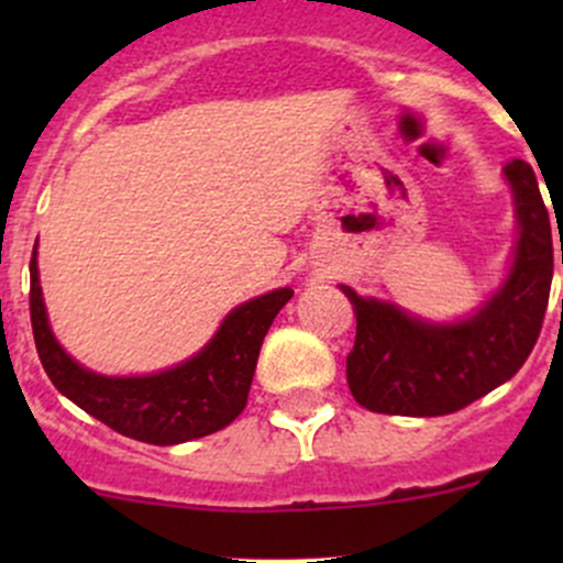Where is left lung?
<instances>
[{
	"instance_id": "8db88e82",
	"label": "left lung",
	"mask_w": 563,
	"mask_h": 563,
	"mask_svg": "<svg viewBox=\"0 0 563 563\" xmlns=\"http://www.w3.org/2000/svg\"><path fill=\"white\" fill-rule=\"evenodd\" d=\"M515 192L520 236L504 286L457 323H428L397 305L343 288L356 313V340L345 360L360 406L397 417H444L501 387L523 367L542 329L553 280V236L533 168H504ZM563 264V247H561Z\"/></svg>"
}]
</instances>
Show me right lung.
<instances>
[{"label":"right lung","mask_w":563,"mask_h":563,"mask_svg":"<svg viewBox=\"0 0 563 563\" xmlns=\"http://www.w3.org/2000/svg\"><path fill=\"white\" fill-rule=\"evenodd\" d=\"M291 297V288H277L240 305L196 356L172 371L111 378L81 367L56 343L40 291L37 245L30 261L32 332L51 384L117 433L157 446L218 433L245 411L261 343Z\"/></svg>","instance_id":"right-lung-1"}]
</instances>
